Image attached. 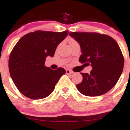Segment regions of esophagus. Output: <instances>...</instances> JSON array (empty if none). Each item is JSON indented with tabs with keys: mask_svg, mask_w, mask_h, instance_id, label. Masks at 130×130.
Here are the masks:
<instances>
[{
	"mask_svg": "<svg viewBox=\"0 0 130 130\" xmlns=\"http://www.w3.org/2000/svg\"><path fill=\"white\" fill-rule=\"evenodd\" d=\"M66 73L67 74H72L73 72L71 71V70H70L69 69H67L66 70Z\"/></svg>",
	"mask_w": 130,
	"mask_h": 130,
	"instance_id": "34e87169",
	"label": "esophagus"
}]
</instances>
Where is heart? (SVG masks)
<instances>
[{"instance_id":"obj_1","label":"heart","mask_w":130,"mask_h":130,"mask_svg":"<svg viewBox=\"0 0 130 130\" xmlns=\"http://www.w3.org/2000/svg\"><path fill=\"white\" fill-rule=\"evenodd\" d=\"M76 42V41H75L74 39H70V41H69V44L72 43V42Z\"/></svg>"}]
</instances>
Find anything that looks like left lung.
I'll return each mask as SVG.
<instances>
[{
    "label": "left lung",
    "instance_id": "1",
    "mask_svg": "<svg viewBox=\"0 0 130 130\" xmlns=\"http://www.w3.org/2000/svg\"><path fill=\"white\" fill-rule=\"evenodd\" d=\"M80 44L79 61L92 66L89 74L80 73L83 80L77 84L84 95L97 96L111 89L119 80L124 67V56L116 41L109 36L96 32H70Z\"/></svg>",
    "mask_w": 130,
    "mask_h": 130
}]
</instances>
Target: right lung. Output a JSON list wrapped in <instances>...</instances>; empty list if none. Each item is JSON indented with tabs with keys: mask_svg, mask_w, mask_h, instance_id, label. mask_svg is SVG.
I'll return each instance as SVG.
<instances>
[{
	"mask_svg": "<svg viewBox=\"0 0 130 130\" xmlns=\"http://www.w3.org/2000/svg\"><path fill=\"white\" fill-rule=\"evenodd\" d=\"M69 31L37 30L23 36L10 54L9 70L16 88L25 96L39 100L48 96L55 89L65 70H52L45 66L46 58L53 56L58 45Z\"/></svg>",
	"mask_w": 130,
	"mask_h": 130,
	"instance_id": "1",
	"label": "right lung"
}]
</instances>
